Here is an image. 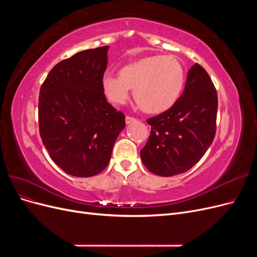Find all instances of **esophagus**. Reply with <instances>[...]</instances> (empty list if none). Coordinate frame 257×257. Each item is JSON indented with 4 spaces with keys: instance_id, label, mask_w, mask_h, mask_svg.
Returning <instances> with one entry per match:
<instances>
[{
    "instance_id": "esophagus-1",
    "label": "esophagus",
    "mask_w": 257,
    "mask_h": 257,
    "mask_svg": "<svg viewBox=\"0 0 257 257\" xmlns=\"http://www.w3.org/2000/svg\"><path fill=\"white\" fill-rule=\"evenodd\" d=\"M135 121H136V119L133 118V116H130V115H126V116H125V123H126V124H131V123H133V122H135Z\"/></svg>"
}]
</instances>
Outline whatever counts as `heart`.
Returning <instances> with one entry per match:
<instances>
[{
  "mask_svg": "<svg viewBox=\"0 0 257 257\" xmlns=\"http://www.w3.org/2000/svg\"><path fill=\"white\" fill-rule=\"evenodd\" d=\"M106 96L114 104H124L134 90L136 103L148 113L168 110L181 94L184 69L176 58L152 56L124 66L119 76L106 74L102 80Z\"/></svg>",
  "mask_w": 257,
  "mask_h": 257,
  "instance_id": "b5f03b06",
  "label": "heart"
}]
</instances>
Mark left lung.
Wrapping results in <instances>:
<instances>
[{
  "mask_svg": "<svg viewBox=\"0 0 257 257\" xmlns=\"http://www.w3.org/2000/svg\"><path fill=\"white\" fill-rule=\"evenodd\" d=\"M216 111L217 94L211 78L199 64H194L177 102L147 120L151 132L141 150L144 165L162 177L192 168L213 142Z\"/></svg>",
  "mask_w": 257,
  "mask_h": 257,
  "instance_id": "left-lung-1",
  "label": "left lung"
}]
</instances>
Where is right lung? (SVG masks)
Instances as JSON below:
<instances>
[{
	"instance_id": "right-lung-1",
	"label": "right lung",
	"mask_w": 257,
	"mask_h": 257,
	"mask_svg": "<svg viewBox=\"0 0 257 257\" xmlns=\"http://www.w3.org/2000/svg\"><path fill=\"white\" fill-rule=\"evenodd\" d=\"M108 48L83 50L59 62L41 87L43 144L51 160L74 177L103 172L125 127V115L107 102L103 90Z\"/></svg>"
}]
</instances>
